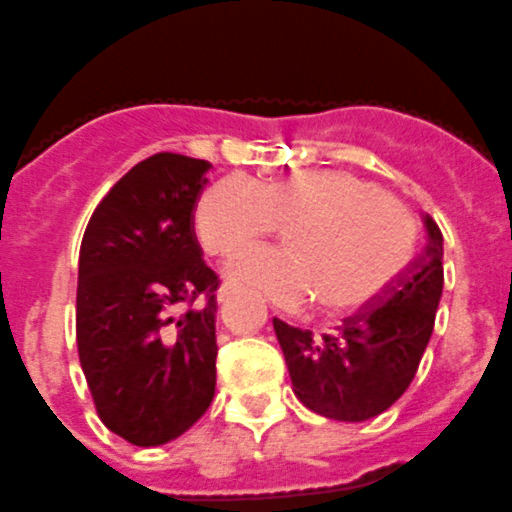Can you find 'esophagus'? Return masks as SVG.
I'll return each instance as SVG.
<instances>
[{"label": "esophagus", "instance_id": "esophagus-1", "mask_svg": "<svg viewBox=\"0 0 512 512\" xmlns=\"http://www.w3.org/2000/svg\"><path fill=\"white\" fill-rule=\"evenodd\" d=\"M229 295H232V288H229V285H222L217 293V300L219 303H224V300H229Z\"/></svg>", "mask_w": 512, "mask_h": 512}]
</instances>
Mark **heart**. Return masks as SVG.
<instances>
[{
	"label": "heart",
	"instance_id": "1",
	"mask_svg": "<svg viewBox=\"0 0 512 512\" xmlns=\"http://www.w3.org/2000/svg\"><path fill=\"white\" fill-rule=\"evenodd\" d=\"M194 224L212 255L240 252L285 227V250H247L224 267L234 285L283 308L313 295L328 313L364 308L414 250L409 214L343 171H298L262 184L224 176L204 191Z\"/></svg>",
	"mask_w": 512,
	"mask_h": 512
}]
</instances>
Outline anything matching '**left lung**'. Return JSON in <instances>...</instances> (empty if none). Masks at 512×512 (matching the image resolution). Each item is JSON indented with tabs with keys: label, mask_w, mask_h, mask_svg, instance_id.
<instances>
[{
	"label": "left lung",
	"mask_w": 512,
	"mask_h": 512,
	"mask_svg": "<svg viewBox=\"0 0 512 512\" xmlns=\"http://www.w3.org/2000/svg\"><path fill=\"white\" fill-rule=\"evenodd\" d=\"M424 227L422 255L333 333L313 336L272 318L295 396L310 412L366 422L409 389L432 338L444 285L442 232L429 214Z\"/></svg>",
	"instance_id": "left-lung-1"
}]
</instances>
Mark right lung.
<instances>
[{
	"label": "right lung",
	"instance_id": "1",
	"mask_svg": "<svg viewBox=\"0 0 512 512\" xmlns=\"http://www.w3.org/2000/svg\"><path fill=\"white\" fill-rule=\"evenodd\" d=\"M209 169L148 156L95 207L80 245V366L100 422L136 447L181 437L214 399L219 280L194 234Z\"/></svg>",
	"mask_w": 512,
	"mask_h": 512
}]
</instances>
